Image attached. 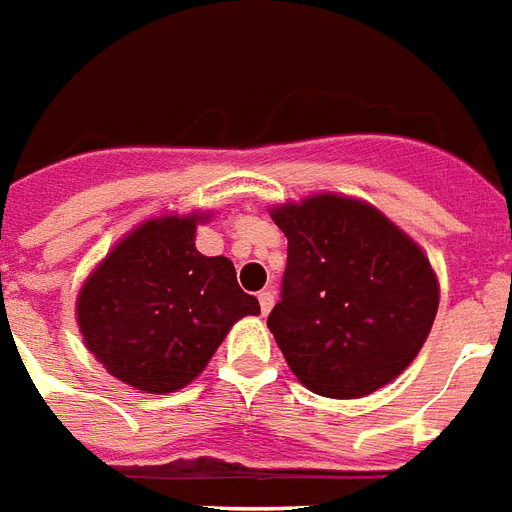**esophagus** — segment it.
Returning a JSON list of instances; mask_svg holds the SVG:
<instances>
[{"instance_id":"esophagus-1","label":"esophagus","mask_w":512,"mask_h":512,"mask_svg":"<svg viewBox=\"0 0 512 512\" xmlns=\"http://www.w3.org/2000/svg\"><path fill=\"white\" fill-rule=\"evenodd\" d=\"M272 305H275V291H272V288H267V291H261V294H259L261 315H267V313H270Z\"/></svg>"}]
</instances>
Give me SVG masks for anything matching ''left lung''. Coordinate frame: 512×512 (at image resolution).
<instances>
[{
    "instance_id": "obj_1",
    "label": "left lung",
    "mask_w": 512,
    "mask_h": 512,
    "mask_svg": "<svg viewBox=\"0 0 512 512\" xmlns=\"http://www.w3.org/2000/svg\"><path fill=\"white\" fill-rule=\"evenodd\" d=\"M288 237L267 326L315 394L367 397L405 370L437 315V278L416 242L375 207L334 194L272 210Z\"/></svg>"
}]
</instances>
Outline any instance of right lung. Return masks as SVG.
<instances>
[{
	"label": "right lung",
	"instance_id": "1",
	"mask_svg": "<svg viewBox=\"0 0 512 512\" xmlns=\"http://www.w3.org/2000/svg\"><path fill=\"white\" fill-rule=\"evenodd\" d=\"M202 215L145 221L118 242L80 288L78 324L110 375L145 394H169L197 378L259 299L237 286L226 256H202Z\"/></svg>",
	"mask_w": 512,
	"mask_h": 512
}]
</instances>
